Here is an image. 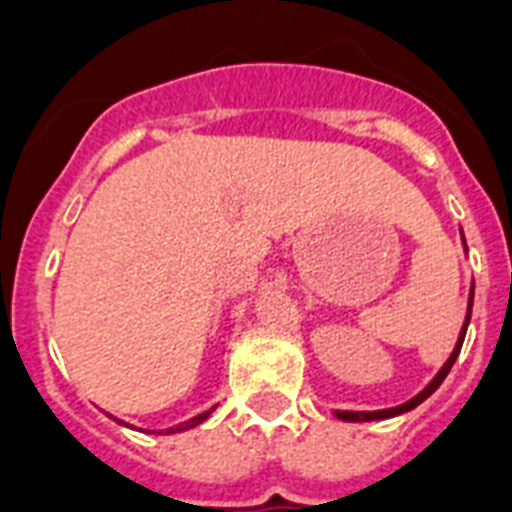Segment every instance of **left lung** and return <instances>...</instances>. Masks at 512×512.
I'll return each mask as SVG.
<instances>
[{
    "instance_id": "8db88e82",
    "label": "left lung",
    "mask_w": 512,
    "mask_h": 512,
    "mask_svg": "<svg viewBox=\"0 0 512 512\" xmlns=\"http://www.w3.org/2000/svg\"><path fill=\"white\" fill-rule=\"evenodd\" d=\"M462 233V231H460ZM462 244H465V236H462ZM468 249V247H465ZM473 292H476V284H470V297H468V316H465V324H462L460 329V337H457V345H454L452 350V356L446 358V364L438 369V374L433 377V380L425 385V388L417 393L414 398H409L406 404L401 406H393V409H377V412H335L337 420L342 422H372V420H390V417H398V414H406V412H412L414 406H420L425 398H430L433 393L438 390V385L446 380V374L452 372V366L454 361H457V356H460V348H462V342H465V332H468V324H470V311H473Z\"/></svg>"
}]
</instances>
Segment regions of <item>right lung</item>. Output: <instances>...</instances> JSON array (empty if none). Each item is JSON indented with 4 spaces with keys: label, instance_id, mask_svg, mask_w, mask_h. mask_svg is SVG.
<instances>
[{
    "label": "right lung",
    "instance_id": "1",
    "mask_svg": "<svg viewBox=\"0 0 512 512\" xmlns=\"http://www.w3.org/2000/svg\"><path fill=\"white\" fill-rule=\"evenodd\" d=\"M215 412V406H212V409H207V412H201V414H196V417H191V420L188 422H180V425H175V428H167V430H162V433H183V430H191V428H196V425H201V422L207 420L209 414ZM108 417H111V414H108ZM111 420H116V417H111ZM119 422V425H127V422H122V420H116ZM127 428H132V425H127Z\"/></svg>",
    "mask_w": 512,
    "mask_h": 512
}]
</instances>
